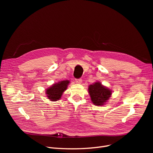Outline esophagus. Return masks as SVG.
Returning a JSON list of instances; mask_svg holds the SVG:
<instances>
[{
	"label": "esophagus",
	"instance_id": "esophagus-1",
	"mask_svg": "<svg viewBox=\"0 0 153 153\" xmlns=\"http://www.w3.org/2000/svg\"><path fill=\"white\" fill-rule=\"evenodd\" d=\"M76 82L77 83H78V84L82 83V79H76Z\"/></svg>",
	"mask_w": 153,
	"mask_h": 153
}]
</instances>
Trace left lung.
I'll list each match as a JSON object with an SVG mask.
<instances>
[{
	"label": "left lung",
	"mask_w": 153,
	"mask_h": 153,
	"mask_svg": "<svg viewBox=\"0 0 153 153\" xmlns=\"http://www.w3.org/2000/svg\"><path fill=\"white\" fill-rule=\"evenodd\" d=\"M91 100L95 105H103L110 97L111 91L100 82H95L89 87Z\"/></svg>",
	"instance_id": "8db88e82"
}]
</instances>
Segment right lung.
<instances>
[{"label": "right lung", "mask_w": 153, "mask_h": 153, "mask_svg": "<svg viewBox=\"0 0 153 153\" xmlns=\"http://www.w3.org/2000/svg\"><path fill=\"white\" fill-rule=\"evenodd\" d=\"M69 81H63L59 83L55 84L46 91L47 97L51 101H56L61 99L62 94L64 91H66L68 85L69 84Z\"/></svg>", "instance_id": "add662e5"}]
</instances>
